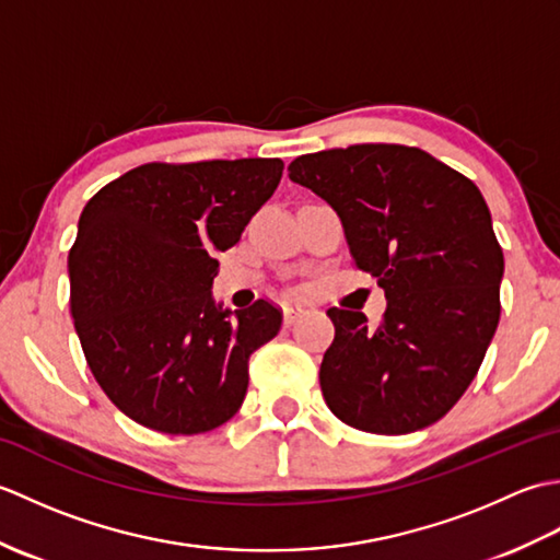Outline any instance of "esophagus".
Masks as SVG:
<instances>
[{"instance_id": "obj_1", "label": "esophagus", "mask_w": 560, "mask_h": 560, "mask_svg": "<svg viewBox=\"0 0 560 560\" xmlns=\"http://www.w3.org/2000/svg\"><path fill=\"white\" fill-rule=\"evenodd\" d=\"M303 307H283V325L291 327L293 323H299V317H303Z\"/></svg>"}]
</instances>
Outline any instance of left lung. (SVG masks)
<instances>
[{
	"instance_id": "obj_1",
	"label": "left lung",
	"mask_w": 560,
	"mask_h": 560,
	"mask_svg": "<svg viewBox=\"0 0 560 560\" xmlns=\"http://www.w3.org/2000/svg\"><path fill=\"white\" fill-rule=\"evenodd\" d=\"M289 177L339 213L355 267L387 299L375 329L359 311H327L335 323L319 365L327 407L380 435L443 419L471 385L501 319L505 261L479 187L401 144L305 153Z\"/></svg>"
}]
</instances>
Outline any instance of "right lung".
I'll return each mask as SVG.
<instances>
[{
	"mask_svg": "<svg viewBox=\"0 0 560 560\" xmlns=\"http://www.w3.org/2000/svg\"><path fill=\"white\" fill-rule=\"evenodd\" d=\"M281 159L147 163L89 199L69 249V307L105 395L159 433L195 435L241 409L253 351L279 335L267 301H213L217 253L273 195Z\"/></svg>",
	"mask_w": 560,
	"mask_h": 560,
	"instance_id": "1",
	"label": "right lung"
}]
</instances>
